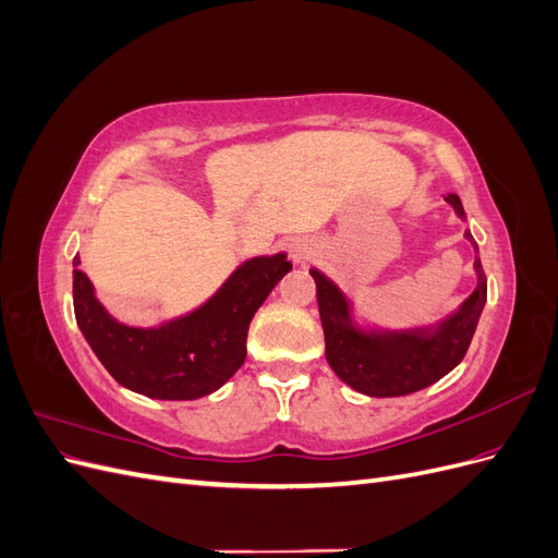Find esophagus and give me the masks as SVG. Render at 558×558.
<instances>
[{
	"mask_svg": "<svg viewBox=\"0 0 558 558\" xmlns=\"http://www.w3.org/2000/svg\"><path fill=\"white\" fill-rule=\"evenodd\" d=\"M289 253H291V260L293 263H305L314 256V244L310 240H291L289 244Z\"/></svg>",
	"mask_w": 558,
	"mask_h": 558,
	"instance_id": "34e87169",
	"label": "esophagus"
}]
</instances>
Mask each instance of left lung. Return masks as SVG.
I'll return each instance as SVG.
<instances>
[{
	"mask_svg": "<svg viewBox=\"0 0 558 558\" xmlns=\"http://www.w3.org/2000/svg\"><path fill=\"white\" fill-rule=\"evenodd\" d=\"M445 199L465 218L459 195L449 193ZM465 238L477 251L468 230ZM475 272L477 289L442 324L410 330H365L353 320L347 295L318 269H310L316 281L320 326L326 335V359L335 375L369 398L408 396L442 379L463 361L484 310L486 277L477 256Z\"/></svg>",
	"mask_w": 558,
	"mask_h": 558,
	"instance_id": "8db88e82",
	"label": "left lung"
}]
</instances>
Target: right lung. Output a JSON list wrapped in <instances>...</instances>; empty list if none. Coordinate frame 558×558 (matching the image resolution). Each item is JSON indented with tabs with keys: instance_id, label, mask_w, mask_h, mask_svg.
<instances>
[{
	"instance_id": "1",
	"label": "right lung",
	"mask_w": 558,
	"mask_h": 558,
	"mask_svg": "<svg viewBox=\"0 0 558 558\" xmlns=\"http://www.w3.org/2000/svg\"><path fill=\"white\" fill-rule=\"evenodd\" d=\"M291 267L286 253L251 258L195 312L132 328L99 305L76 256V324L107 373L130 391L158 400L205 398L242 367L251 318Z\"/></svg>"
}]
</instances>
